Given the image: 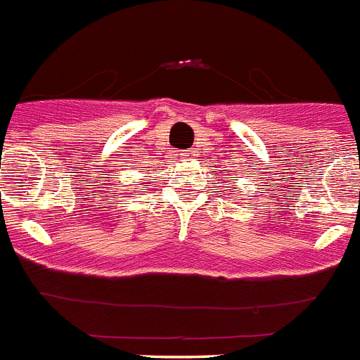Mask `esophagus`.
Listing matches in <instances>:
<instances>
[{
  "mask_svg": "<svg viewBox=\"0 0 360 360\" xmlns=\"http://www.w3.org/2000/svg\"><path fill=\"white\" fill-rule=\"evenodd\" d=\"M182 156H186V158H193V156H195V150H193V148H189V150H184Z\"/></svg>",
  "mask_w": 360,
  "mask_h": 360,
  "instance_id": "esophagus-1",
  "label": "esophagus"
}]
</instances>
